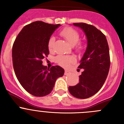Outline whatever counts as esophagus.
I'll list each match as a JSON object with an SVG mask.
<instances>
[{
    "instance_id": "34e87169",
    "label": "esophagus",
    "mask_w": 124,
    "mask_h": 124,
    "mask_svg": "<svg viewBox=\"0 0 124 124\" xmlns=\"http://www.w3.org/2000/svg\"><path fill=\"white\" fill-rule=\"evenodd\" d=\"M70 73V72H69L68 71H67V70H65V71H64V75H68Z\"/></svg>"
}]
</instances>
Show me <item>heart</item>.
Listing matches in <instances>:
<instances>
[{"label": "heart", "mask_w": 124, "mask_h": 124, "mask_svg": "<svg viewBox=\"0 0 124 124\" xmlns=\"http://www.w3.org/2000/svg\"><path fill=\"white\" fill-rule=\"evenodd\" d=\"M60 35L63 37L71 46H74V50L77 52H81L84 49V45L82 41H79L80 34L77 30L71 27H66L61 30ZM55 38L51 37L48 42V48L49 51H52ZM55 61L59 65L62 67L67 68L72 63H74L75 59L72 56L58 55L55 58Z\"/></svg>", "instance_id": "b5f03b06"}]
</instances>
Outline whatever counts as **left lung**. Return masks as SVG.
<instances>
[{"label": "left lung", "instance_id": "left-lung-1", "mask_svg": "<svg viewBox=\"0 0 124 124\" xmlns=\"http://www.w3.org/2000/svg\"><path fill=\"white\" fill-rule=\"evenodd\" d=\"M86 34L87 46L78 68L83 69L79 83L70 86V94L79 99L91 97L101 89L106 81L110 68L109 45L106 36L92 25L74 23Z\"/></svg>", "mask_w": 124, "mask_h": 124}]
</instances>
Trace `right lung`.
<instances>
[{"instance_id":"add662e5","label":"right lung","mask_w":124,"mask_h":124,"mask_svg":"<svg viewBox=\"0 0 124 124\" xmlns=\"http://www.w3.org/2000/svg\"><path fill=\"white\" fill-rule=\"evenodd\" d=\"M60 25L34 22L25 25L14 43L12 61L15 75L22 87L33 96L49 94L57 78L64 74V70L59 66L50 69L42 64V60L49 54V38Z\"/></svg>"}]
</instances>
